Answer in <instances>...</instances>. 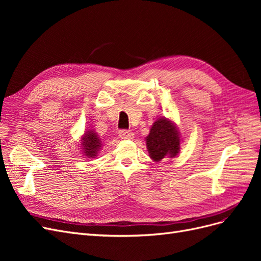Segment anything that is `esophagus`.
<instances>
[{
	"label": "esophagus",
	"instance_id": "1",
	"mask_svg": "<svg viewBox=\"0 0 261 261\" xmlns=\"http://www.w3.org/2000/svg\"><path fill=\"white\" fill-rule=\"evenodd\" d=\"M118 136H120L122 139H133L134 133L132 130H127V129H121L120 132H118Z\"/></svg>",
	"mask_w": 261,
	"mask_h": 261
}]
</instances>
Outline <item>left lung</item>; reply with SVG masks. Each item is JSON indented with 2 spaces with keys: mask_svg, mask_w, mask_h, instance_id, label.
Instances as JSON below:
<instances>
[{
  "mask_svg": "<svg viewBox=\"0 0 261 261\" xmlns=\"http://www.w3.org/2000/svg\"><path fill=\"white\" fill-rule=\"evenodd\" d=\"M146 144L150 158L155 162L161 161L167 155L174 158L179 151V132L175 124L161 117L153 123L146 138Z\"/></svg>",
  "mask_w": 261,
  "mask_h": 261,
  "instance_id": "obj_1",
  "label": "left lung"
}]
</instances>
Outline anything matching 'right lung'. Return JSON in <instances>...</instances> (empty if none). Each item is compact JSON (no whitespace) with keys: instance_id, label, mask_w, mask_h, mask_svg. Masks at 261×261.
<instances>
[{"instance_id":"add662e5","label":"right lung","mask_w":261,"mask_h":261,"mask_svg":"<svg viewBox=\"0 0 261 261\" xmlns=\"http://www.w3.org/2000/svg\"><path fill=\"white\" fill-rule=\"evenodd\" d=\"M82 140V146L85 155H87V158L96 156L101 147V140L99 139L97 134L93 130H88L85 134Z\"/></svg>"}]
</instances>
